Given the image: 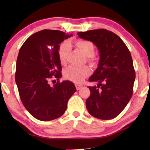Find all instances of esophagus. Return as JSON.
<instances>
[{
	"instance_id": "obj_1",
	"label": "esophagus",
	"mask_w": 150,
	"mask_h": 150,
	"mask_svg": "<svg viewBox=\"0 0 150 150\" xmlns=\"http://www.w3.org/2000/svg\"><path fill=\"white\" fill-rule=\"evenodd\" d=\"M75 87H76V88H77V90H79V89H81V88L83 87V85H82L76 84V85H75Z\"/></svg>"
}]
</instances>
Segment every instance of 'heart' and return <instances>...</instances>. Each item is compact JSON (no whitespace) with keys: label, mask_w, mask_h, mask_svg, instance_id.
Wrapping results in <instances>:
<instances>
[{"label":"heart","mask_w":150,"mask_h":150,"mask_svg":"<svg viewBox=\"0 0 150 150\" xmlns=\"http://www.w3.org/2000/svg\"><path fill=\"white\" fill-rule=\"evenodd\" d=\"M75 45L82 52L86 57H87L88 62L91 65H95L96 62L93 58L95 54V47L92 42L88 40H79L75 42ZM70 48L69 43L66 42L61 45L59 50V59L61 64L65 65L67 64V57ZM64 77L65 79L75 83H81L85 79L91 74V69L88 66L77 67L70 66L64 71Z\"/></svg>","instance_id":"b5f03b06"}]
</instances>
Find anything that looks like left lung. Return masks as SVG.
Returning <instances> with one entry per match:
<instances>
[{"mask_svg":"<svg viewBox=\"0 0 150 150\" xmlns=\"http://www.w3.org/2000/svg\"><path fill=\"white\" fill-rule=\"evenodd\" d=\"M77 35L92 42L100 55L97 69L88 79L98 84L88 87L91 95L86 106L94 117L110 120L124 110L132 96L136 74L130 52L120 37L107 30H91Z\"/></svg>","mask_w":150,"mask_h":150,"instance_id":"obj_1","label":"left lung"}]
</instances>
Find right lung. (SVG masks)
I'll return each mask as SVG.
<instances>
[{
	"label": "right lung",
	"mask_w": 150,
	"mask_h": 150,
	"mask_svg": "<svg viewBox=\"0 0 150 150\" xmlns=\"http://www.w3.org/2000/svg\"><path fill=\"white\" fill-rule=\"evenodd\" d=\"M72 36L59 30H43L30 36L20 47L15 81L22 103L29 113L42 121L62 116L76 91L69 81L49 84L52 76L62 77L59 44Z\"/></svg>",
	"instance_id": "add662e5"
}]
</instances>
